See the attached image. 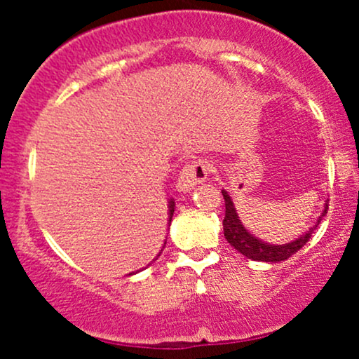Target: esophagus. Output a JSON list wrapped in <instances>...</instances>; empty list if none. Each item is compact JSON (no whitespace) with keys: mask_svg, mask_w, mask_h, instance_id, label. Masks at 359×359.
<instances>
[{"mask_svg":"<svg viewBox=\"0 0 359 359\" xmlns=\"http://www.w3.org/2000/svg\"><path fill=\"white\" fill-rule=\"evenodd\" d=\"M208 174L209 163L205 160H192V162L185 163L182 170H180L179 180H177V189H179V192H189L197 184L204 182L208 179Z\"/></svg>","mask_w":359,"mask_h":359,"instance_id":"34e87169","label":"esophagus"}]
</instances>
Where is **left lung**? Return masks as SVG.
Listing matches in <instances>:
<instances>
[{"label":"left lung","mask_w":359,"mask_h":359,"mask_svg":"<svg viewBox=\"0 0 359 359\" xmlns=\"http://www.w3.org/2000/svg\"><path fill=\"white\" fill-rule=\"evenodd\" d=\"M222 197H224V205H226V214L224 221H222V229H224V238L228 240L229 245L233 246L234 250L240 251L241 255L248 257L250 259H255V262H271L278 263L283 262V259L290 258L292 255L297 253V251L302 248L306 243L311 240L312 233L316 231L319 222L323 221V217L327 214V203L324 204V211L320 212L319 219L312 228H309L307 233L300 234L297 240L285 243V245H270V243H265L258 238H255L245 226L241 224L240 217H238L236 208H234L231 196H229L226 191H221Z\"/></svg>","instance_id":"8db88e82"}]
</instances>
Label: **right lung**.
Wrapping results in <instances>:
<instances>
[{
	"label": "right lung",
	"mask_w": 359,
	"mask_h": 359,
	"mask_svg": "<svg viewBox=\"0 0 359 359\" xmlns=\"http://www.w3.org/2000/svg\"><path fill=\"white\" fill-rule=\"evenodd\" d=\"M174 209H175V203H174V201H168V221H172V216H174ZM163 248H165V243H163ZM162 251L163 250H160V253H162ZM160 253L158 255H156V258H158L160 257ZM155 258V259H156ZM155 259H154V262H155ZM131 275V273H130Z\"/></svg>",
	"instance_id": "add662e5"
}]
</instances>
